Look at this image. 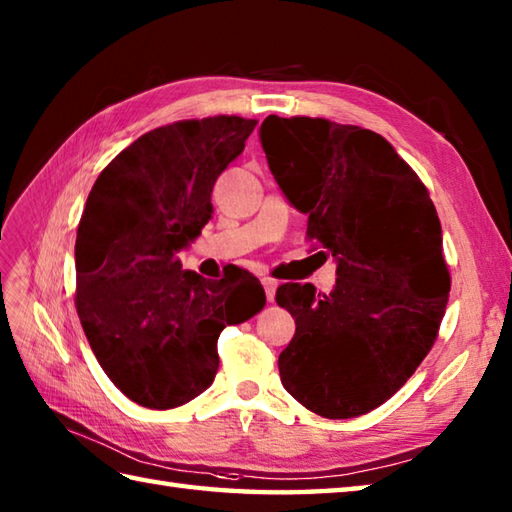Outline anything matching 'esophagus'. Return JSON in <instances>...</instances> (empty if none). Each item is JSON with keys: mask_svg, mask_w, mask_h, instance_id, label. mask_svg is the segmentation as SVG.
<instances>
[{"mask_svg": "<svg viewBox=\"0 0 512 512\" xmlns=\"http://www.w3.org/2000/svg\"><path fill=\"white\" fill-rule=\"evenodd\" d=\"M262 286H264V290H266V299H268L270 303H273V301H275V292H277V281L264 277V279H262Z\"/></svg>", "mask_w": 512, "mask_h": 512, "instance_id": "esophagus-1", "label": "esophagus"}]
</instances>
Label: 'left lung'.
Segmentation results:
<instances>
[{
    "instance_id": "left-lung-1",
    "label": "left lung",
    "mask_w": 512,
    "mask_h": 512,
    "mask_svg": "<svg viewBox=\"0 0 512 512\" xmlns=\"http://www.w3.org/2000/svg\"><path fill=\"white\" fill-rule=\"evenodd\" d=\"M259 140L281 193L308 215V237L336 262L330 295L277 288L297 323L279 354L281 385L323 418L363 416L407 383L438 336L451 277L436 206L369 129L268 116Z\"/></svg>"
}]
</instances>
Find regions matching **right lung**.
I'll return each mask as SVG.
<instances>
[{"label": "right lung", "instance_id": "1", "mask_svg": "<svg viewBox=\"0 0 512 512\" xmlns=\"http://www.w3.org/2000/svg\"><path fill=\"white\" fill-rule=\"evenodd\" d=\"M255 125L213 116L151 129L101 171L85 202L76 312L103 372L136 405L173 409L200 396L220 365V332L266 306L248 270L213 281L178 259L213 217V184Z\"/></svg>", "mask_w": 512, "mask_h": 512}]
</instances>
